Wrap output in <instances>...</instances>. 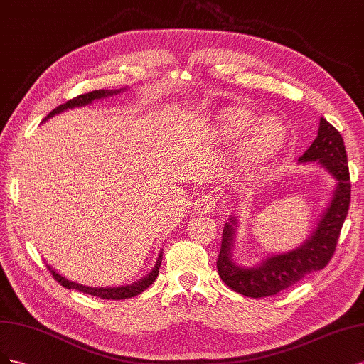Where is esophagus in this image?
<instances>
[{
  "label": "esophagus",
  "mask_w": 364,
  "mask_h": 364,
  "mask_svg": "<svg viewBox=\"0 0 364 364\" xmlns=\"http://www.w3.org/2000/svg\"><path fill=\"white\" fill-rule=\"evenodd\" d=\"M216 207V196L215 195H203L201 198H198L195 204H193V210L198 213H212Z\"/></svg>",
  "instance_id": "34e87169"
}]
</instances>
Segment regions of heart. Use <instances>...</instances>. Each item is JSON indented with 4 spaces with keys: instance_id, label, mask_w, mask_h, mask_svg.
<instances>
[{
    "instance_id": "b5f03b06",
    "label": "heart",
    "mask_w": 364,
    "mask_h": 364,
    "mask_svg": "<svg viewBox=\"0 0 364 364\" xmlns=\"http://www.w3.org/2000/svg\"><path fill=\"white\" fill-rule=\"evenodd\" d=\"M255 119L252 112L231 109L222 114L219 133L227 142H236L244 133L236 159V173L239 178L250 177L266 161L271 160L286 142V127L274 116Z\"/></svg>"
}]
</instances>
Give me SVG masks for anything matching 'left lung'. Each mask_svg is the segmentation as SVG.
Returning <instances> with one entry per match:
<instances>
[{
	"instance_id": "left-lung-1",
	"label": "left lung",
	"mask_w": 364,
	"mask_h": 364,
	"mask_svg": "<svg viewBox=\"0 0 364 364\" xmlns=\"http://www.w3.org/2000/svg\"><path fill=\"white\" fill-rule=\"evenodd\" d=\"M299 163H318L336 181L330 203L318 225L296 248L281 254H269L254 266H242L234 260L239 219L231 216L224 225L218 257L219 277L234 291L245 296L263 298L277 295L306 275L321 271L336 251L340 230L350 201V181L343 139L326 119L321 118L319 130L311 146L298 159Z\"/></svg>"
}]
</instances>
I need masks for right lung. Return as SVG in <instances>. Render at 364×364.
<instances>
[{"label": "right lung", "instance_id": "add662e5", "mask_svg": "<svg viewBox=\"0 0 364 364\" xmlns=\"http://www.w3.org/2000/svg\"><path fill=\"white\" fill-rule=\"evenodd\" d=\"M125 89H112V90L101 89V90H93V92H89V93H85V95H78L77 98L69 100L68 102H65L62 105H58V107H55L42 121V124L48 121L50 118H53V116L58 114V113L66 112L69 109H75V107H85V105L92 104L95 100L109 98V97H113V95H118V93H121ZM161 257H163V250H160V252H159V257H157L154 267H152L145 277L134 281V283H132V284H124V286H116V287L83 286V284H80V283H75V281H73V279L65 278L63 275L58 274L55 269H53L50 264H46V267H48V271L53 274V277L58 281V283H60L66 289H75V290H80V291H83V293H87V295L98 296V298H102V299H127V298H133V296L139 295V293H142L146 287H149L152 283H154V279L159 275V267L161 264Z\"/></svg>", "mask_w": 364, "mask_h": 364}]
</instances>
